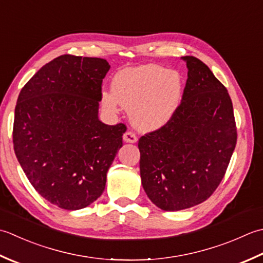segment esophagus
<instances>
[{"label": "esophagus", "instance_id": "esophagus-1", "mask_svg": "<svg viewBox=\"0 0 263 263\" xmlns=\"http://www.w3.org/2000/svg\"><path fill=\"white\" fill-rule=\"evenodd\" d=\"M124 141L127 143H136L137 142V136L135 133L133 132H127L124 134Z\"/></svg>", "mask_w": 263, "mask_h": 263}]
</instances>
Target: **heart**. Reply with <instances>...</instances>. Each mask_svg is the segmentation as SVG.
Wrapping results in <instances>:
<instances>
[{"label": "heart", "instance_id": "1", "mask_svg": "<svg viewBox=\"0 0 263 263\" xmlns=\"http://www.w3.org/2000/svg\"><path fill=\"white\" fill-rule=\"evenodd\" d=\"M111 89L102 93L105 108L116 111L119 103L130 109V120L137 128L154 130L167 124L178 108L183 79L158 64H143L118 72Z\"/></svg>", "mask_w": 263, "mask_h": 263}]
</instances>
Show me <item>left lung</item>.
<instances>
[{"label":"left lung","mask_w":263,"mask_h":263,"mask_svg":"<svg viewBox=\"0 0 263 263\" xmlns=\"http://www.w3.org/2000/svg\"><path fill=\"white\" fill-rule=\"evenodd\" d=\"M181 59L189 72L180 104L167 124L138 141L143 189L164 211L208 200L226 174L237 141L227 88L197 58Z\"/></svg>","instance_id":"left-lung-1"}]
</instances>
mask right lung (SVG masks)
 I'll use <instances>...</instances> for the list:
<instances>
[{"instance_id": "1", "label": "right lung", "mask_w": 263, "mask_h": 263, "mask_svg": "<svg viewBox=\"0 0 263 263\" xmlns=\"http://www.w3.org/2000/svg\"><path fill=\"white\" fill-rule=\"evenodd\" d=\"M104 59L64 54L46 63L21 89L14 110L13 148L41 196L79 210L101 196L122 146L124 124L99 120Z\"/></svg>"}]
</instances>
